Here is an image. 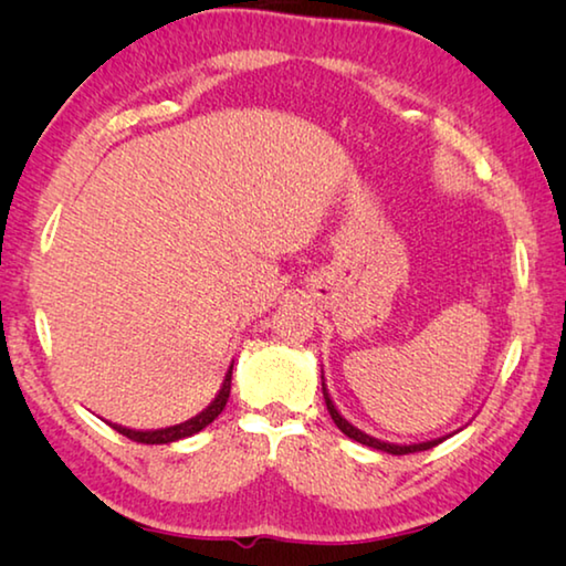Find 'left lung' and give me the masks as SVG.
<instances>
[{
  "label": "left lung",
  "instance_id": "1",
  "mask_svg": "<svg viewBox=\"0 0 566 566\" xmlns=\"http://www.w3.org/2000/svg\"><path fill=\"white\" fill-rule=\"evenodd\" d=\"M322 395H324V401H327V409H329V415H332V419H334V424H337L344 434H347L349 439H354V442H359V444H367V447H371V449H379V452H387V454H411V452H424V449H432V447H437L439 442H444V439H449L452 434H444V437H437V439H427V442H415V444H395V442H381V439H377V437H371V434H367V432H361L359 427H354L352 421H347L344 419L342 415H339V409H337V405H334L332 401V397H329V389H327V385H324V369H322ZM459 432V429H457Z\"/></svg>",
  "mask_w": 566,
  "mask_h": 566
}]
</instances>
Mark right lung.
Instances as JSON below:
<instances>
[{"mask_svg":"<svg viewBox=\"0 0 566 566\" xmlns=\"http://www.w3.org/2000/svg\"><path fill=\"white\" fill-rule=\"evenodd\" d=\"M232 367H234V361L229 364L222 387H219L214 399L209 401V405L199 411L197 417L179 421V424H171V427H161V429H129L122 424H112V421H109V427L117 429L119 434L129 437V439H134V442H142V444H169V442H179V439L202 432V429L212 424V421L222 415V409L227 407L229 389H232Z\"/></svg>","mask_w":566,"mask_h":566,"instance_id":"obj_1","label":"right lung"}]
</instances>
